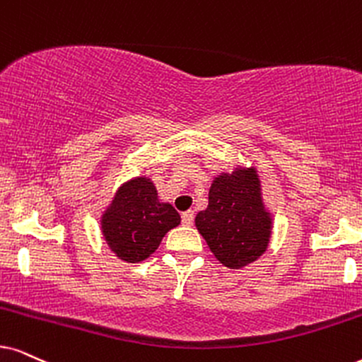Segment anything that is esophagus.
Listing matches in <instances>:
<instances>
[{
  "label": "esophagus",
  "mask_w": 362,
  "mask_h": 362,
  "mask_svg": "<svg viewBox=\"0 0 362 362\" xmlns=\"http://www.w3.org/2000/svg\"><path fill=\"white\" fill-rule=\"evenodd\" d=\"M194 218H195V215L192 210L182 214V223H184V226H192V223H194Z\"/></svg>",
  "instance_id": "obj_1"
}]
</instances>
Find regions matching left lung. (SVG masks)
I'll return each mask as SVG.
<instances>
[{"instance_id":"8db88e82","label":"left lung","mask_w":362,"mask_h":362,"mask_svg":"<svg viewBox=\"0 0 362 362\" xmlns=\"http://www.w3.org/2000/svg\"><path fill=\"white\" fill-rule=\"evenodd\" d=\"M195 226L221 264L239 269L267 249L271 218L262 207L254 170L223 173L209 192V207L197 214Z\"/></svg>"}]
</instances>
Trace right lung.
<instances>
[{
    "mask_svg": "<svg viewBox=\"0 0 362 362\" xmlns=\"http://www.w3.org/2000/svg\"><path fill=\"white\" fill-rule=\"evenodd\" d=\"M180 223L170 204H160L147 178H135L117 192L105 212L102 228L110 249L127 262H140L155 252L163 235Z\"/></svg>",
    "mask_w": 362,
    "mask_h": 362,
    "instance_id": "1",
    "label": "right lung"
}]
</instances>
